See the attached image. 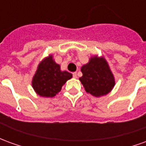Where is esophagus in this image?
Masks as SVG:
<instances>
[{"mask_svg": "<svg viewBox=\"0 0 146 146\" xmlns=\"http://www.w3.org/2000/svg\"><path fill=\"white\" fill-rule=\"evenodd\" d=\"M73 76L74 77V78H76V77H77V74H76V73H73Z\"/></svg>", "mask_w": 146, "mask_h": 146, "instance_id": "esophagus-1", "label": "esophagus"}]
</instances>
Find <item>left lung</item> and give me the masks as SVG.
I'll return each mask as SVG.
<instances>
[{
  "instance_id": "1",
  "label": "left lung",
  "mask_w": 146,
  "mask_h": 146,
  "mask_svg": "<svg viewBox=\"0 0 146 146\" xmlns=\"http://www.w3.org/2000/svg\"><path fill=\"white\" fill-rule=\"evenodd\" d=\"M81 72L83 76L79 80L86 92L93 96L107 95L115 85L114 76L103 57L91 58L88 63L81 67Z\"/></svg>"
}]
</instances>
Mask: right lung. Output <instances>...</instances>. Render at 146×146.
Instances as JSON below:
<instances>
[{
  "instance_id": "right-lung-1",
  "label": "right lung",
  "mask_w": 146,
  "mask_h": 146,
  "mask_svg": "<svg viewBox=\"0 0 146 146\" xmlns=\"http://www.w3.org/2000/svg\"><path fill=\"white\" fill-rule=\"evenodd\" d=\"M72 76V73L61 71L60 66L53 60L52 55L50 54L38 65L33 77L32 86L40 96L52 98L60 92L63 84Z\"/></svg>"
}]
</instances>
